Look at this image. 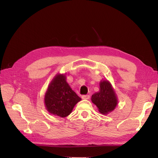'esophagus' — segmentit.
I'll list each match as a JSON object with an SVG mask.
<instances>
[{"instance_id": "obj_1", "label": "esophagus", "mask_w": 158, "mask_h": 158, "mask_svg": "<svg viewBox=\"0 0 158 158\" xmlns=\"http://www.w3.org/2000/svg\"><path fill=\"white\" fill-rule=\"evenodd\" d=\"M82 98L83 99H89V95H83L82 96Z\"/></svg>"}]
</instances>
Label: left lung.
Masks as SVG:
<instances>
[{
    "instance_id": "8db88e82",
    "label": "left lung",
    "mask_w": 158,
    "mask_h": 158,
    "mask_svg": "<svg viewBox=\"0 0 158 158\" xmlns=\"http://www.w3.org/2000/svg\"><path fill=\"white\" fill-rule=\"evenodd\" d=\"M91 99L99 111L103 114H107L113 111L118 103L115 92L108 80L100 82L99 91L93 94Z\"/></svg>"
}]
</instances>
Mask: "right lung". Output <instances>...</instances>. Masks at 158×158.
<instances>
[{
    "mask_svg": "<svg viewBox=\"0 0 158 158\" xmlns=\"http://www.w3.org/2000/svg\"><path fill=\"white\" fill-rule=\"evenodd\" d=\"M81 98L66 82L65 74H56L49 84L45 95V105L52 114L66 117L71 113Z\"/></svg>",
    "mask_w": 158,
    "mask_h": 158,
    "instance_id": "1",
    "label": "right lung"
}]
</instances>
